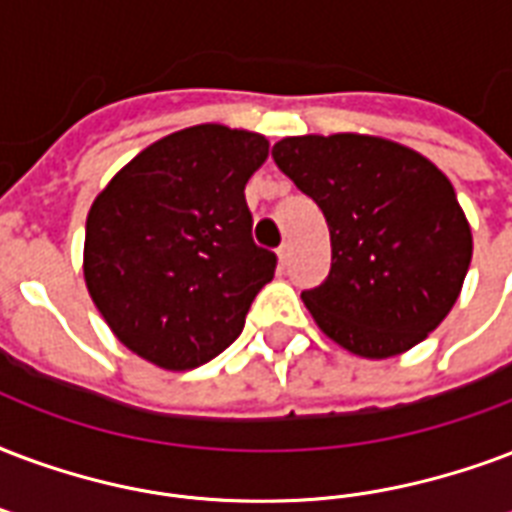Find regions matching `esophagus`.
Masks as SVG:
<instances>
[{"instance_id":"1","label":"esophagus","mask_w":512,"mask_h":512,"mask_svg":"<svg viewBox=\"0 0 512 512\" xmlns=\"http://www.w3.org/2000/svg\"><path fill=\"white\" fill-rule=\"evenodd\" d=\"M276 255H279V263L287 265V260H290V255H292V244H290V241H284L282 247L276 249Z\"/></svg>"}]
</instances>
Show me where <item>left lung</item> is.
<instances>
[{"instance_id":"obj_1","label":"left lung","mask_w":512,"mask_h":512,"mask_svg":"<svg viewBox=\"0 0 512 512\" xmlns=\"http://www.w3.org/2000/svg\"><path fill=\"white\" fill-rule=\"evenodd\" d=\"M271 155L330 228V273L300 295L319 330L368 360L424 341L454 308L473 257L446 174L365 134L287 136Z\"/></svg>"}]
</instances>
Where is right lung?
<instances>
[{"label":"right lung","instance_id":"add662e5","mask_svg":"<svg viewBox=\"0 0 512 512\" xmlns=\"http://www.w3.org/2000/svg\"><path fill=\"white\" fill-rule=\"evenodd\" d=\"M268 139L185 128L117 171L85 222V284L117 341L166 370L214 360L244 330L276 255L252 241L244 187Z\"/></svg>","mask_w":512,"mask_h":512}]
</instances>
